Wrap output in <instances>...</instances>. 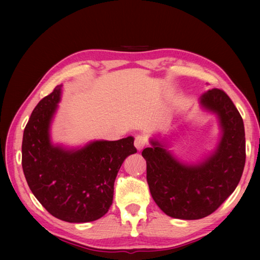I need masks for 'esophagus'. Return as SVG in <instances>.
Here are the masks:
<instances>
[{"label": "esophagus", "mask_w": 260, "mask_h": 260, "mask_svg": "<svg viewBox=\"0 0 260 260\" xmlns=\"http://www.w3.org/2000/svg\"><path fill=\"white\" fill-rule=\"evenodd\" d=\"M134 144H135V147L137 148V150H142L145 146V144H146V138L142 135H138L135 138Z\"/></svg>", "instance_id": "34e87169"}]
</instances>
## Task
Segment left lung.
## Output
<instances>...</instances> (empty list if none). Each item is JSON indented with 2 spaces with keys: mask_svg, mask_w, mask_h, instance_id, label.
I'll list each match as a JSON object with an SVG mask.
<instances>
[{
  "mask_svg": "<svg viewBox=\"0 0 260 260\" xmlns=\"http://www.w3.org/2000/svg\"><path fill=\"white\" fill-rule=\"evenodd\" d=\"M205 112L218 118L220 138L213 152L195 164L180 161L164 140H150L142 155L146 178L157 206L173 218L201 219L214 213L233 194L244 172V122L224 90L208 89L199 98Z\"/></svg>",
  "mask_w": 260,
  "mask_h": 260,
  "instance_id": "8db88e82",
  "label": "left lung"
}]
</instances>
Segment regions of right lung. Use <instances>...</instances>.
<instances>
[{
	"label": "right lung",
	"mask_w": 260,
	"mask_h": 260,
	"mask_svg": "<svg viewBox=\"0 0 260 260\" xmlns=\"http://www.w3.org/2000/svg\"><path fill=\"white\" fill-rule=\"evenodd\" d=\"M62 86L40 101L24 129V176L33 195L54 217L68 222L94 221L108 212L119 168L137 152L134 137L93 141L75 148L53 144L50 131Z\"/></svg>",
	"instance_id": "add662e5"
}]
</instances>
